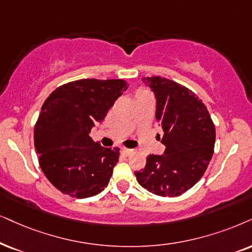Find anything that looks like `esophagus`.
<instances>
[{
  "label": "esophagus",
  "instance_id": "obj_1",
  "mask_svg": "<svg viewBox=\"0 0 252 252\" xmlns=\"http://www.w3.org/2000/svg\"><path fill=\"white\" fill-rule=\"evenodd\" d=\"M131 154H132V150H130V149L123 148L122 150H121V155H122L123 157H129Z\"/></svg>",
  "mask_w": 252,
  "mask_h": 252
}]
</instances>
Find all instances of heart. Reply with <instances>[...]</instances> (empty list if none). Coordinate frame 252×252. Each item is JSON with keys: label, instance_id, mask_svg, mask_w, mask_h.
I'll return each instance as SVG.
<instances>
[{"label": "heart", "instance_id": "1", "mask_svg": "<svg viewBox=\"0 0 252 252\" xmlns=\"http://www.w3.org/2000/svg\"><path fill=\"white\" fill-rule=\"evenodd\" d=\"M141 91H143V89H139V91H138V92H141Z\"/></svg>", "mask_w": 252, "mask_h": 252}]
</instances>
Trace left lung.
Returning a JSON list of instances; mask_svg holds the SVG:
<instances>
[{"mask_svg": "<svg viewBox=\"0 0 252 252\" xmlns=\"http://www.w3.org/2000/svg\"><path fill=\"white\" fill-rule=\"evenodd\" d=\"M156 96L164 155H150L137 181L160 196L181 195L201 179L214 154L215 126L202 101L185 86L160 76L143 78ZM160 139V138H159Z\"/></svg>", "mask_w": 252, "mask_h": 252, "instance_id": "obj_1", "label": "left lung"}]
</instances>
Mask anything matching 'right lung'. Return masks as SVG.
<instances>
[{"label":"right lung","mask_w":252,"mask_h":252,"mask_svg":"<svg viewBox=\"0 0 252 252\" xmlns=\"http://www.w3.org/2000/svg\"><path fill=\"white\" fill-rule=\"evenodd\" d=\"M121 79H81L46 98L34 126V148L47 179L76 199L96 195L109 183L120 149L103 148L89 133L126 91Z\"/></svg>","instance_id":"right-lung-1"}]
</instances>
